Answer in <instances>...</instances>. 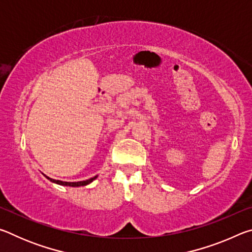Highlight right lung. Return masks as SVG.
Returning a JSON list of instances; mask_svg holds the SVG:
<instances>
[{"instance_id":"1","label":"right lung","mask_w":252,"mask_h":252,"mask_svg":"<svg viewBox=\"0 0 252 252\" xmlns=\"http://www.w3.org/2000/svg\"><path fill=\"white\" fill-rule=\"evenodd\" d=\"M43 176L48 179V180H50L51 182L53 183H57V185H60V186H65V187H83V186H88L89 183H91L92 181H94L95 179L97 178V176L93 177V178H90L88 179V180L85 181H78V182H66V181H61V180H55V179H52V178H49L48 176H45V174H43Z\"/></svg>"}]
</instances>
